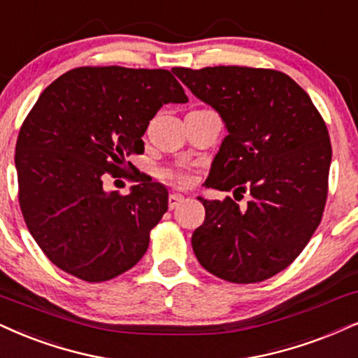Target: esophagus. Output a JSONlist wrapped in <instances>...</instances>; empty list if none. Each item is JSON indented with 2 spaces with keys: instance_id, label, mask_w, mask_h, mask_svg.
Wrapping results in <instances>:
<instances>
[{
  "instance_id": "esophagus-1",
  "label": "esophagus",
  "mask_w": 358,
  "mask_h": 358,
  "mask_svg": "<svg viewBox=\"0 0 358 358\" xmlns=\"http://www.w3.org/2000/svg\"><path fill=\"white\" fill-rule=\"evenodd\" d=\"M184 199H186V197H184L182 194L172 192L169 196V209H176V207H179L184 202Z\"/></svg>"
}]
</instances>
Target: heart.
Returning a JSON list of instances; mask_svg holds the SVG:
<instances>
[{
	"instance_id": "1",
	"label": "heart",
	"mask_w": 358,
	"mask_h": 358,
	"mask_svg": "<svg viewBox=\"0 0 358 358\" xmlns=\"http://www.w3.org/2000/svg\"><path fill=\"white\" fill-rule=\"evenodd\" d=\"M162 178L176 180V182H179V184H187L189 182V176L186 174V172H180V171L166 169V171H162Z\"/></svg>"
}]
</instances>
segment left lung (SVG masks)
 I'll list each match as a JSON object with an SVG mask.
<instances>
[{
  "label": "left lung",
  "instance_id": "obj_1",
  "mask_svg": "<svg viewBox=\"0 0 358 358\" xmlns=\"http://www.w3.org/2000/svg\"><path fill=\"white\" fill-rule=\"evenodd\" d=\"M172 73L213 106L229 134L206 187L249 192L207 201L192 249L207 272L234 284L271 279L297 259L319 227L332 145L320 113L292 78L275 69L214 66ZM236 197V196H234Z\"/></svg>",
  "mask_w": 358,
  "mask_h": 358
}]
</instances>
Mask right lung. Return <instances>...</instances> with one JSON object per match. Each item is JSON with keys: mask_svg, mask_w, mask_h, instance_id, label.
<instances>
[{"mask_svg": "<svg viewBox=\"0 0 358 358\" xmlns=\"http://www.w3.org/2000/svg\"><path fill=\"white\" fill-rule=\"evenodd\" d=\"M167 103H187L167 69L83 66L52 81L26 116L15 154L20 207L61 271L104 282L145 254L167 210V189L141 172L129 174L138 184L127 196L103 182L144 151L141 138Z\"/></svg>", "mask_w": 358, "mask_h": 358, "instance_id": "right-lung-1", "label": "right lung"}]
</instances>
